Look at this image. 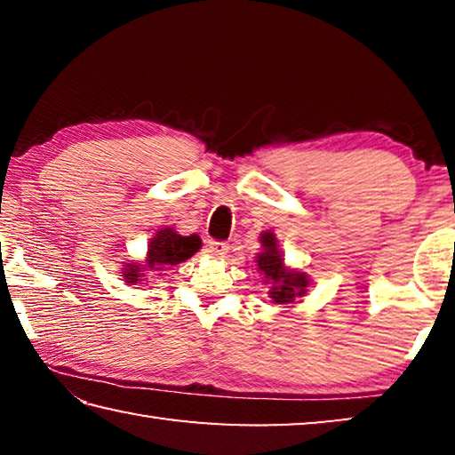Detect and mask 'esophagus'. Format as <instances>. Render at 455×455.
<instances>
[{
    "label": "esophagus",
    "mask_w": 455,
    "mask_h": 455,
    "mask_svg": "<svg viewBox=\"0 0 455 455\" xmlns=\"http://www.w3.org/2000/svg\"><path fill=\"white\" fill-rule=\"evenodd\" d=\"M228 244L227 243H219V241H211L206 244V252H211L212 257H225L228 252Z\"/></svg>",
    "instance_id": "1"
}]
</instances>
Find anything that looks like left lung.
Here are the masks:
<instances>
[{"label": "left lung", "mask_w": 455, "mask_h": 455, "mask_svg": "<svg viewBox=\"0 0 455 455\" xmlns=\"http://www.w3.org/2000/svg\"><path fill=\"white\" fill-rule=\"evenodd\" d=\"M259 243L260 252H257L255 263L259 276L265 284H268V299L281 307L297 303L299 299L307 295V287L311 284L309 275L301 268L287 267L273 230L260 233Z\"/></svg>", "instance_id": "obj_1"}]
</instances>
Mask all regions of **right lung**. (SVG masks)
Instances as JSON below:
<instances>
[{"instance_id":"obj_1","label":"right lung","mask_w":455,"mask_h":455,"mask_svg":"<svg viewBox=\"0 0 455 455\" xmlns=\"http://www.w3.org/2000/svg\"><path fill=\"white\" fill-rule=\"evenodd\" d=\"M200 236H182L172 227L156 230L146 249L144 260L122 263V275L128 284H148L150 279L166 275L174 265L188 260L200 249Z\"/></svg>"}]
</instances>
